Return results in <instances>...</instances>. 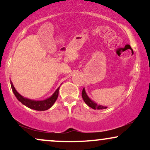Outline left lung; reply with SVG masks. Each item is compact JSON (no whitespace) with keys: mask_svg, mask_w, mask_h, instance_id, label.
Returning a JSON list of instances; mask_svg holds the SVG:
<instances>
[{"mask_svg":"<svg viewBox=\"0 0 150 150\" xmlns=\"http://www.w3.org/2000/svg\"><path fill=\"white\" fill-rule=\"evenodd\" d=\"M82 97L84 101H85L86 104L88 105L89 107L92 108L93 109H102V108H106V107H104V106H99V105H97V104H96V103H94V101L91 100V99L88 97V96L87 95V94H86L85 89H82Z\"/></svg>","mask_w":150,"mask_h":150,"instance_id":"1","label":"left lung"}]
</instances>
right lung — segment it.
<instances>
[{
	"label": "right lung",
	"mask_w": 150,
	"mask_h": 150,
	"mask_svg": "<svg viewBox=\"0 0 150 150\" xmlns=\"http://www.w3.org/2000/svg\"><path fill=\"white\" fill-rule=\"evenodd\" d=\"M10 85H11L12 90H13V93H14L15 97H17V99H18L22 104L25 105V106H27L28 108H30L34 110H37V111H45V110L49 109V108H51V106H53V104H54L55 101H56V99H57L58 96V90H59V87L56 89V92L53 93V94L51 97L48 98V99H45V100H43V101L31 100V99H27V98L23 97L22 96L20 95V94L17 92L16 89H15L14 86H13L12 82H10Z\"/></svg>",
	"instance_id": "1"
}]
</instances>
